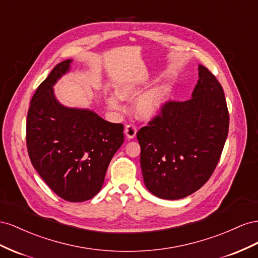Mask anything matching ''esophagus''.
Instances as JSON below:
<instances>
[{"label":"esophagus","mask_w":258,"mask_h":258,"mask_svg":"<svg viewBox=\"0 0 258 258\" xmlns=\"http://www.w3.org/2000/svg\"><path fill=\"white\" fill-rule=\"evenodd\" d=\"M124 133H125V135H126V137L130 138V139L134 138L136 136V133H137V127L135 126L134 124L130 123V124L126 125V126H125Z\"/></svg>","instance_id":"esophagus-1"}]
</instances>
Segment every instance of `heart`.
<instances>
[{"label": "heart", "instance_id": "obj_1", "mask_svg": "<svg viewBox=\"0 0 258 258\" xmlns=\"http://www.w3.org/2000/svg\"><path fill=\"white\" fill-rule=\"evenodd\" d=\"M141 93V88L134 84H123L117 87L116 90V95L123 100H133ZM166 95L167 88L164 86L154 87L143 94L134 105V112L136 116H138L139 119H150L154 114H157L166 98ZM108 106L113 110L122 109L120 101L115 97L108 98Z\"/></svg>", "mask_w": 258, "mask_h": 258}]
</instances>
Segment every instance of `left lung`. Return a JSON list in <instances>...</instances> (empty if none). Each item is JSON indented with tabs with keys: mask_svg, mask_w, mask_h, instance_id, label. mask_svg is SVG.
<instances>
[{
	"mask_svg": "<svg viewBox=\"0 0 258 258\" xmlns=\"http://www.w3.org/2000/svg\"><path fill=\"white\" fill-rule=\"evenodd\" d=\"M229 130L223 87L204 66L192 97L168 100L137 132L145 185L152 195L178 200L200 189L215 171Z\"/></svg>",
	"mask_w": 258,
	"mask_h": 258,
	"instance_id": "obj_1",
	"label": "left lung"
}]
</instances>
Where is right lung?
Masks as SVG:
<instances>
[{
  "mask_svg": "<svg viewBox=\"0 0 258 258\" xmlns=\"http://www.w3.org/2000/svg\"><path fill=\"white\" fill-rule=\"evenodd\" d=\"M70 63H58L36 88L28 110L26 142L31 163L47 186L66 201L83 202L101 189L110 161L124 142V126L56 100L53 85Z\"/></svg>",
  "mask_w": 258,
  "mask_h": 258,
  "instance_id": "right-lung-1",
  "label": "right lung"
}]
</instances>
